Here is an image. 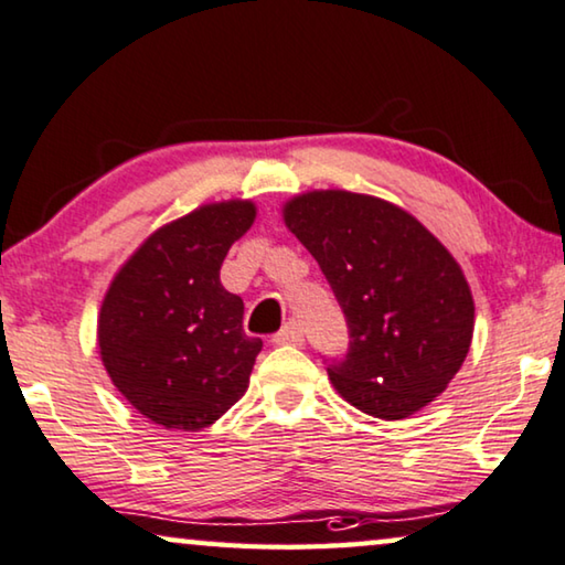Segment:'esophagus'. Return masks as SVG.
<instances>
[{
  "mask_svg": "<svg viewBox=\"0 0 565 565\" xmlns=\"http://www.w3.org/2000/svg\"><path fill=\"white\" fill-rule=\"evenodd\" d=\"M305 342V330H301L299 322H289L279 334H274V344H297Z\"/></svg>",
  "mask_w": 565,
  "mask_h": 565,
  "instance_id": "esophagus-1",
  "label": "esophagus"
}]
</instances>
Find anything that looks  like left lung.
<instances>
[{"mask_svg": "<svg viewBox=\"0 0 565 565\" xmlns=\"http://www.w3.org/2000/svg\"><path fill=\"white\" fill-rule=\"evenodd\" d=\"M284 223L330 281L348 319V355L327 367L367 416L401 420L446 391L475 332V299L444 243L388 200L311 190Z\"/></svg>", "mask_w": 565, "mask_h": 565, "instance_id": "left-lung-1", "label": "left lung"}]
</instances>
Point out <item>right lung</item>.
<instances>
[{
    "mask_svg": "<svg viewBox=\"0 0 565 565\" xmlns=\"http://www.w3.org/2000/svg\"><path fill=\"white\" fill-rule=\"evenodd\" d=\"M254 221L250 200L200 205L151 233L108 286L100 363L151 424L200 431L248 391L264 342L243 332V299L223 289L221 266Z\"/></svg>",
    "mask_w": 565,
    "mask_h": 565,
    "instance_id": "obj_1",
    "label": "right lung"
}]
</instances>
